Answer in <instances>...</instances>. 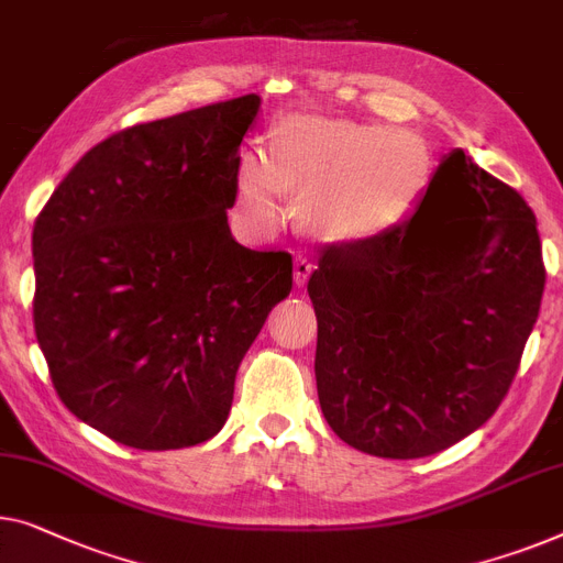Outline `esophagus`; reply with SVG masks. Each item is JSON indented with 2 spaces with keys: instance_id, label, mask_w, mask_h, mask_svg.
<instances>
[{
  "instance_id": "1",
  "label": "esophagus",
  "mask_w": 563,
  "mask_h": 563,
  "mask_svg": "<svg viewBox=\"0 0 563 563\" xmlns=\"http://www.w3.org/2000/svg\"><path fill=\"white\" fill-rule=\"evenodd\" d=\"M312 268H314V264L309 262V258H305V256L295 258V284H297V287H305L309 274H312Z\"/></svg>"
}]
</instances>
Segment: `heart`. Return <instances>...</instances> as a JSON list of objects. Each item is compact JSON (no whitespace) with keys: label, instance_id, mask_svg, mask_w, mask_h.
<instances>
[{"label":"heart","instance_id":"obj_1","mask_svg":"<svg viewBox=\"0 0 563 563\" xmlns=\"http://www.w3.org/2000/svg\"><path fill=\"white\" fill-rule=\"evenodd\" d=\"M431 183L434 152L413 129L295 113L276 124L268 150L235 154L233 210L251 233H268L295 190L317 241L371 243L409 223Z\"/></svg>","mask_w":563,"mask_h":563}]
</instances>
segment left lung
<instances>
[{"label":"left lung","instance_id":"1","mask_svg":"<svg viewBox=\"0 0 563 563\" xmlns=\"http://www.w3.org/2000/svg\"><path fill=\"white\" fill-rule=\"evenodd\" d=\"M543 284L533 210L452 150L409 223L324 246L309 276L330 429L388 460L457 444L508 394Z\"/></svg>","mask_w":563,"mask_h":563}]
</instances>
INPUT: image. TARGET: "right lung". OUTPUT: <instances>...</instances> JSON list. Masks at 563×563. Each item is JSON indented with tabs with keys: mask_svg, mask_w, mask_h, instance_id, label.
<instances>
[{
	"mask_svg": "<svg viewBox=\"0 0 563 563\" xmlns=\"http://www.w3.org/2000/svg\"><path fill=\"white\" fill-rule=\"evenodd\" d=\"M256 93L86 152L35 221V332L60 401L134 450L223 429L235 373L291 291V256L233 239V162Z\"/></svg>",
	"mask_w": 563,
	"mask_h": 563,
	"instance_id": "right-lung-1",
	"label": "right lung"
}]
</instances>
